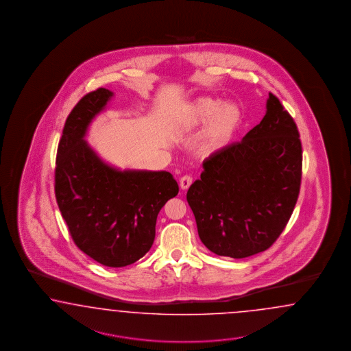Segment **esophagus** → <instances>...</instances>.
Masks as SVG:
<instances>
[{
	"label": "esophagus",
	"mask_w": 351,
	"mask_h": 351,
	"mask_svg": "<svg viewBox=\"0 0 351 351\" xmlns=\"http://www.w3.org/2000/svg\"><path fill=\"white\" fill-rule=\"evenodd\" d=\"M191 176H188V175H185V176H182L180 179V188L181 189H184V191H186L189 186L191 185Z\"/></svg>",
	"instance_id": "obj_1"
}]
</instances>
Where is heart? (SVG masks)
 Masks as SVG:
<instances>
[{
	"label": "heart",
	"instance_id": "b5f03b06",
	"mask_svg": "<svg viewBox=\"0 0 351 351\" xmlns=\"http://www.w3.org/2000/svg\"><path fill=\"white\" fill-rule=\"evenodd\" d=\"M243 112L237 104L213 96L197 97L182 110L178 126L191 131L208 125L203 138L202 148L213 152L226 147L241 128Z\"/></svg>",
	"mask_w": 351,
	"mask_h": 351
}]
</instances>
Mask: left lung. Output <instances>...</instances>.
<instances>
[{"instance_id":"8db88e82","label":"left lung","mask_w":351,"mask_h":351,"mask_svg":"<svg viewBox=\"0 0 351 351\" xmlns=\"http://www.w3.org/2000/svg\"><path fill=\"white\" fill-rule=\"evenodd\" d=\"M202 166L186 201L203 245L233 258L267 250L293 213L302 169L298 126L279 99L270 93L263 121Z\"/></svg>"}]
</instances>
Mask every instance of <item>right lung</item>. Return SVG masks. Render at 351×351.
<instances>
[{"label":"right lung","mask_w":351,"mask_h":351,"mask_svg":"<svg viewBox=\"0 0 351 351\" xmlns=\"http://www.w3.org/2000/svg\"><path fill=\"white\" fill-rule=\"evenodd\" d=\"M113 93L97 88L66 118L55 167V197L75 245L101 265H131L150 250L160 208L179 185L167 171L119 170L86 141Z\"/></svg>","instance_id":"1"}]
</instances>
